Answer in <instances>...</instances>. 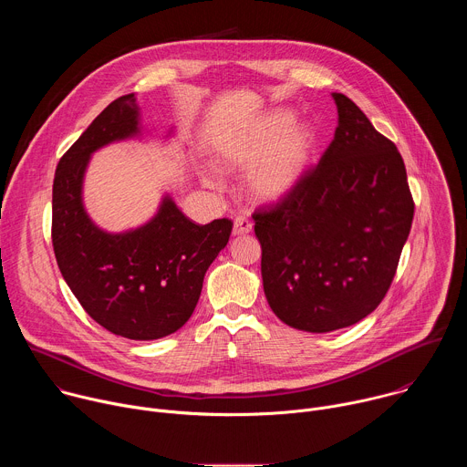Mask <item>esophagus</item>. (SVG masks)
Masks as SVG:
<instances>
[{
    "label": "esophagus",
    "instance_id": "esophagus-1",
    "mask_svg": "<svg viewBox=\"0 0 467 467\" xmlns=\"http://www.w3.org/2000/svg\"><path fill=\"white\" fill-rule=\"evenodd\" d=\"M253 229V223L245 218V216H238L234 220V227H233V234L234 236H242V234H249Z\"/></svg>",
    "mask_w": 467,
    "mask_h": 467
}]
</instances>
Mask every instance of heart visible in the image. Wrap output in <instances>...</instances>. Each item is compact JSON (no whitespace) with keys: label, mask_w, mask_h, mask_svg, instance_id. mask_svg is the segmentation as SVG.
<instances>
[{"label":"heart","mask_w":467,"mask_h":467,"mask_svg":"<svg viewBox=\"0 0 467 467\" xmlns=\"http://www.w3.org/2000/svg\"><path fill=\"white\" fill-rule=\"evenodd\" d=\"M288 109L231 129L216 144L218 164L227 170H247L245 182L260 203H281L290 197L310 166L316 137L306 123H294ZM213 184V179H205Z\"/></svg>","instance_id":"1"}]
</instances>
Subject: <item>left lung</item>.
<instances>
[{
    "label": "left lung",
    "instance_id": "left-lung-1",
    "mask_svg": "<svg viewBox=\"0 0 467 467\" xmlns=\"http://www.w3.org/2000/svg\"><path fill=\"white\" fill-rule=\"evenodd\" d=\"M335 140L297 190L253 214L262 286L275 316L306 332L358 323L386 296L414 202L403 157L344 94Z\"/></svg>",
    "mask_w": 467,
    "mask_h": 467
}]
</instances>
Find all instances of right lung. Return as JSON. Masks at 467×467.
I'll return each instance as SVG.
<instances>
[{
    "label": "right lung",
    "instance_id": "right-lung-1",
    "mask_svg": "<svg viewBox=\"0 0 467 467\" xmlns=\"http://www.w3.org/2000/svg\"><path fill=\"white\" fill-rule=\"evenodd\" d=\"M135 94L114 99L58 161L53 179L51 238L58 270L87 314L116 337L157 340L192 316L209 265L227 245L233 222L197 225L164 193L151 220L121 233L87 213L83 184L92 155L142 139ZM170 127L164 139L173 137Z\"/></svg>",
    "mask_w": 467,
    "mask_h": 467
}]
</instances>
